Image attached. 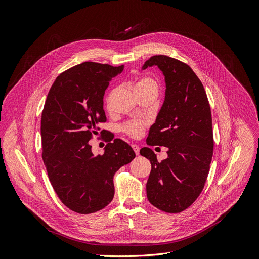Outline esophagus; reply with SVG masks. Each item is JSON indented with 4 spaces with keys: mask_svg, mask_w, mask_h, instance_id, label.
<instances>
[{
    "mask_svg": "<svg viewBox=\"0 0 259 259\" xmlns=\"http://www.w3.org/2000/svg\"><path fill=\"white\" fill-rule=\"evenodd\" d=\"M132 148H133V150L135 151L136 155H139V154H140V148H139V146H138V145H133V146H132Z\"/></svg>",
    "mask_w": 259,
    "mask_h": 259,
    "instance_id": "obj_1",
    "label": "esophagus"
}]
</instances>
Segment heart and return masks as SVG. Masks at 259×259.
I'll return each mask as SVG.
<instances>
[{"label": "heart", "instance_id": "1", "mask_svg": "<svg viewBox=\"0 0 259 259\" xmlns=\"http://www.w3.org/2000/svg\"><path fill=\"white\" fill-rule=\"evenodd\" d=\"M134 90L137 95H140L145 92H154L157 94L158 93V83L156 82V80L149 77V76H143L135 82ZM146 126H147L146 120L133 119V120L125 122L121 126V130L124 134H126L131 138L138 139L143 135Z\"/></svg>", "mask_w": 259, "mask_h": 259}]
</instances>
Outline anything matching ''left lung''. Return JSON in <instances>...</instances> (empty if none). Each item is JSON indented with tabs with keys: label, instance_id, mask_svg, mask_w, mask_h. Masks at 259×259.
I'll use <instances>...</instances> for the list:
<instances>
[{
	"label": "left lung",
	"instance_id": "left-lung-1",
	"mask_svg": "<svg viewBox=\"0 0 259 259\" xmlns=\"http://www.w3.org/2000/svg\"><path fill=\"white\" fill-rule=\"evenodd\" d=\"M156 65L165 79L163 105L150 127L149 146L167 147V158L158 162L148 147L140 150L151 162L146 185L147 198L155 207L178 213L187 209L201 194L213 155L210 105L204 87L186 63L156 55L142 69Z\"/></svg>",
	"mask_w": 259,
	"mask_h": 259
}]
</instances>
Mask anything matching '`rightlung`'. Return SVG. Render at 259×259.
Wrapping results in <instances>:
<instances>
[{"label":"right lung","mask_w":259,"mask_h":259,"mask_svg":"<svg viewBox=\"0 0 259 259\" xmlns=\"http://www.w3.org/2000/svg\"><path fill=\"white\" fill-rule=\"evenodd\" d=\"M123 65L83 62L62 72L51 87L40 120L42 160L52 187L70 210L99 211L114 197V174L136 154L120 139L106 137L95 156L90 140L106 121L103 97ZM101 132V135H103Z\"/></svg>","instance_id":"add662e5"}]
</instances>
